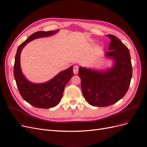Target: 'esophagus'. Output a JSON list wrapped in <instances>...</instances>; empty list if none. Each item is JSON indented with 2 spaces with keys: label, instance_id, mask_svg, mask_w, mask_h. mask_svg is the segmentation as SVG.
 I'll list each match as a JSON object with an SVG mask.
<instances>
[{
  "label": "esophagus",
  "instance_id": "obj_1",
  "mask_svg": "<svg viewBox=\"0 0 147 147\" xmlns=\"http://www.w3.org/2000/svg\"><path fill=\"white\" fill-rule=\"evenodd\" d=\"M73 70H74V74H77L78 72V67L77 66V65L74 66Z\"/></svg>",
  "mask_w": 147,
  "mask_h": 147
}]
</instances>
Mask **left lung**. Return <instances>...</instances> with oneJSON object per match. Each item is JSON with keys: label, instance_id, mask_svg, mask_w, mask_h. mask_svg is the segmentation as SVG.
Masks as SVG:
<instances>
[{"label": "left lung", "instance_id": "8db88e82", "mask_svg": "<svg viewBox=\"0 0 147 147\" xmlns=\"http://www.w3.org/2000/svg\"><path fill=\"white\" fill-rule=\"evenodd\" d=\"M107 36L111 42L105 55L115 61L112 67L100 72L79 68L83 96L92 106L107 107L119 101L127 92L132 78V67L127 47L115 35Z\"/></svg>", "mask_w": 147, "mask_h": 147}]
</instances>
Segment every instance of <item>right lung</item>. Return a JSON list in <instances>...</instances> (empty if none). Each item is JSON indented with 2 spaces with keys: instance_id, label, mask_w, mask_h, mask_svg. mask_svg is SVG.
I'll use <instances>...</instances> for the list:
<instances>
[{
  "instance_id": "obj_1",
  "label": "right lung",
  "mask_w": 147,
  "mask_h": 147,
  "mask_svg": "<svg viewBox=\"0 0 147 147\" xmlns=\"http://www.w3.org/2000/svg\"><path fill=\"white\" fill-rule=\"evenodd\" d=\"M58 30L38 31L22 43L18 48L14 64V77L19 92L23 99L37 108L50 109L59 103L66 84L73 77V67L57 75L49 82L42 84L29 82L22 74L20 67V54L24 46L35 38L48 37Z\"/></svg>"
}]
</instances>
